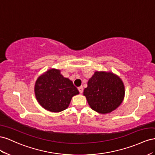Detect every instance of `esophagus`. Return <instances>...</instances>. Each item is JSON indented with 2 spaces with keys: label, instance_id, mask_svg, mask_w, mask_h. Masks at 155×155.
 <instances>
[{
  "label": "esophagus",
  "instance_id": "34e87169",
  "mask_svg": "<svg viewBox=\"0 0 155 155\" xmlns=\"http://www.w3.org/2000/svg\"><path fill=\"white\" fill-rule=\"evenodd\" d=\"M78 90L79 91V92H80V94H82V93L83 92V87L82 86H80L78 87Z\"/></svg>",
  "mask_w": 155,
  "mask_h": 155
}]
</instances>
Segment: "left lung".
Returning <instances> with one entry per match:
<instances>
[{"label": "left lung", "instance_id": "left-lung-1", "mask_svg": "<svg viewBox=\"0 0 155 155\" xmlns=\"http://www.w3.org/2000/svg\"><path fill=\"white\" fill-rule=\"evenodd\" d=\"M84 95L93 110L107 114L121 104L125 87L121 79L113 73L96 71L88 81Z\"/></svg>", "mask_w": 155, "mask_h": 155}]
</instances>
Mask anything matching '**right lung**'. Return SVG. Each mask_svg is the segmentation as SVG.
Segmentation results:
<instances>
[{
    "mask_svg": "<svg viewBox=\"0 0 155 155\" xmlns=\"http://www.w3.org/2000/svg\"><path fill=\"white\" fill-rule=\"evenodd\" d=\"M78 93L72 81L64 78L56 69L48 70L38 78L35 85L38 103L52 112H59L67 108L72 97Z\"/></svg>",
    "mask_w": 155,
    "mask_h": 155,
    "instance_id": "obj_1",
    "label": "right lung"
}]
</instances>
